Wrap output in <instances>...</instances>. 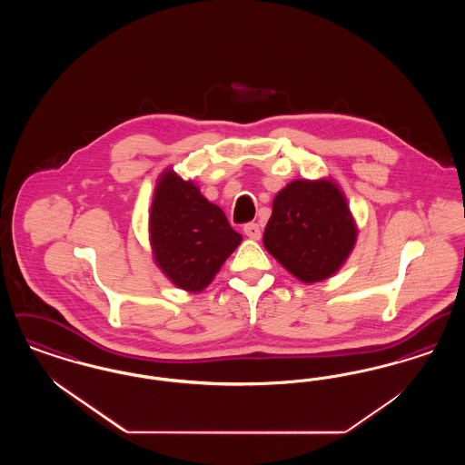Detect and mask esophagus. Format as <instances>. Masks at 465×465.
<instances>
[{
  "label": "esophagus",
  "instance_id": "esophagus-1",
  "mask_svg": "<svg viewBox=\"0 0 465 465\" xmlns=\"http://www.w3.org/2000/svg\"><path fill=\"white\" fill-rule=\"evenodd\" d=\"M243 233H245L249 239H252V241H260V237H262V226H260L258 223H247V224H243Z\"/></svg>",
  "mask_w": 465,
  "mask_h": 465
}]
</instances>
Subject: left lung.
Masks as SVG:
<instances>
[{
	"mask_svg": "<svg viewBox=\"0 0 465 465\" xmlns=\"http://www.w3.org/2000/svg\"><path fill=\"white\" fill-rule=\"evenodd\" d=\"M357 228L343 193L330 179L289 183L273 200L266 251L302 282L331 277L354 249Z\"/></svg>",
	"mask_w": 465,
	"mask_h": 465,
	"instance_id": "left-lung-1",
	"label": "left lung"
}]
</instances>
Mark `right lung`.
Here are the masks:
<instances>
[{
    "mask_svg": "<svg viewBox=\"0 0 465 465\" xmlns=\"http://www.w3.org/2000/svg\"><path fill=\"white\" fill-rule=\"evenodd\" d=\"M150 239L162 272L177 288L197 292L211 284L242 235L192 181L165 171L152 203Z\"/></svg>",
    "mask_w": 465,
    "mask_h": 465,
    "instance_id": "add662e5",
    "label": "right lung"
}]
</instances>
